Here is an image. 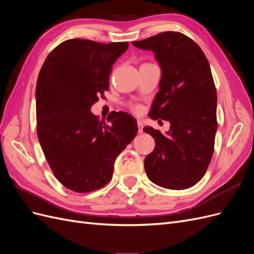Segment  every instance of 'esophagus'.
<instances>
[{"mask_svg": "<svg viewBox=\"0 0 254 254\" xmlns=\"http://www.w3.org/2000/svg\"><path fill=\"white\" fill-rule=\"evenodd\" d=\"M137 132L139 133L143 132V123L141 121H137Z\"/></svg>", "mask_w": 254, "mask_h": 254, "instance_id": "obj_1", "label": "esophagus"}]
</instances>
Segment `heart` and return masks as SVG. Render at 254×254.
<instances>
[{"instance_id": "1", "label": "heart", "mask_w": 254, "mask_h": 254, "mask_svg": "<svg viewBox=\"0 0 254 254\" xmlns=\"http://www.w3.org/2000/svg\"><path fill=\"white\" fill-rule=\"evenodd\" d=\"M134 111L139 112V111H140V108H139V107H134Z\"/></svg>"}]
</instances>
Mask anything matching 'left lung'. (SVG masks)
<instances>
[{"label":"left lung","mask_w":254,"mask_h":254,"mask_svg":"<svg viewBox=\"0 0 254 254\" xmlns=\"http://www.w3.org/2000/svg\"><path fill=\"white\" fill-rule=\"evenodd\" d=\"M132 44L155 53L161 67L159 92L149 117L171 123L164 134L152 127L143 128L156 142L144 160L146 174L164 189H189L204 176L217 131V94L209 61L181 33H161Z\"/></svg>","instance_id":"8db88e82"}]
</instances>
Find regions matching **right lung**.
<instances>
[{"instance_id":"obj_1","label":"right lung","mask_w":254,"mask_h":254,"mask_svg":"<svg viewBox=\"0 0 254 254\" xmlns=\"http://www.w3.org/2000/svg\"><path fill=\"white\" fill-rule=\"evenodd\" d=\"M127 49V42L67 40L50 53L38 76V139L58 181L77 193L111 180L115 159L137 132L128 113H111L107 125L91 112L109 90L112 64Z\"/></svg>"}]
</instances>
